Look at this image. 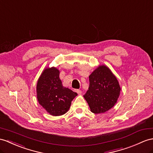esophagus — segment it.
<instances>
[{
    "label": "esophagus",
    "mask_w": 153,
    "mask_h": 153,
    "mask_svg": "<svg viewBox=\"0 0 153 153\" xmlns=\"http://www.w3.org/2000/svg\"><path fill=\"white\" fill-rule=\"evenodd\" d=\"M76 92L78 94H79V95H80L82 94V91L80 90V89H76Z\"/></svg>",
    "instance_id": "obj_1"
}]
</instances>
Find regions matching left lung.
Returning <instances> with one entry per match:
<instances>
[{"label":"left lung","mask_w":153,"mask_h":153,"mask_svg":"<svg viewBox=\"0 0 153 153\" xmlns=\"http://www.w3.org/2000/svg\"><path fill=\"white\" fill-rule=\"evenodd\" d=\"M89 86L84 95L91 111L105 113L117 102L121 87L116 77L105 65H99L89 76Z\"/></svg>","instance_id":"1"}]
</instances>
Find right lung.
Listing matches in <instances>:
<instances>
[{
	"mask_svg": "<svg viewBox=\"0 0 153 153\" xmlns=\"http://www.w3.org/2000/svg\"><path fill=\"white\" fill-rule=\"evenodd\" d=\"M59 75V70L54 67L45 69L36 86L37 99L39 105L54 116L65 114L69 109L71 101L78 95L63 86Z\"/></svg>",
	"mask_w": 153,
	"mask_h": 153,
	"instance_id": "right-lung-1",
	"label": "right lung"
}]
</instances>
